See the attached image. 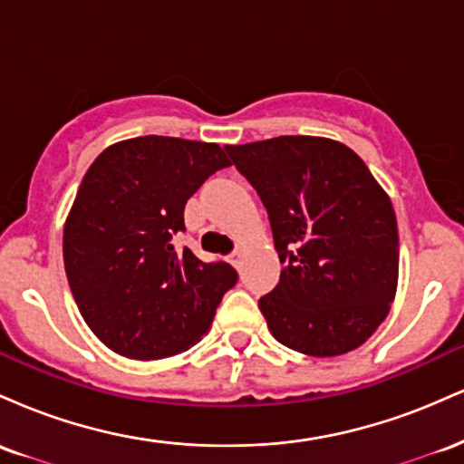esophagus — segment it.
<instances>
[{"instance_id":"1","label":"esophagus","mask_w":464,"mask_h":464,"mask_svg":"<svg viewBox=\"0 0 464 464\" xmlns=\"http://www.w3.org/2000/svg\"><path fill=\"white\" fill-rule=\"evenodd\" d=\"M228 262H231V266H236V268H237L239 262H242V250H239V248L233 250V253L228 255Z\"/></svg>"}]
</instances>
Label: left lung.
I'll return each instance as SVG.
<instances>
[{"mask_svg": "<svg viewBox=\"0 0 464 464\" xmlns=\"http://www.w3.org/2000/svg\"><path fill=\"white\" fill-rule=\"evenodd\" d=\"M257 189L284 264L259 299L270 334L314 358L349 353L384 323L397 292L391 198L344 143L284 135L225 146Z\"/></svg>", "mask_w": 464, "mask_h": 464, "instance_id": "left-lung-1", "label": "left lung"}]
</instances>
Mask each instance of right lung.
Segmentation results:
<instances>
[{"instance_id":"add662e5","label":"right lung","mask_w":464,"mask_h":464,"mask_svg":"<svg viewBox=\"0 0 464 464\" xmlns=\"http://www.w3.org/2000/svg\"><path fill=\"white\" fill-rule=\"evenodd\" d=\"M231 161L218 143L146 135L113 143L80 183L63 233L76 305L115 353L161 360L194 347L237 281L227 262L174 250L189 196Z\"/></svg>"}]
</instances>
